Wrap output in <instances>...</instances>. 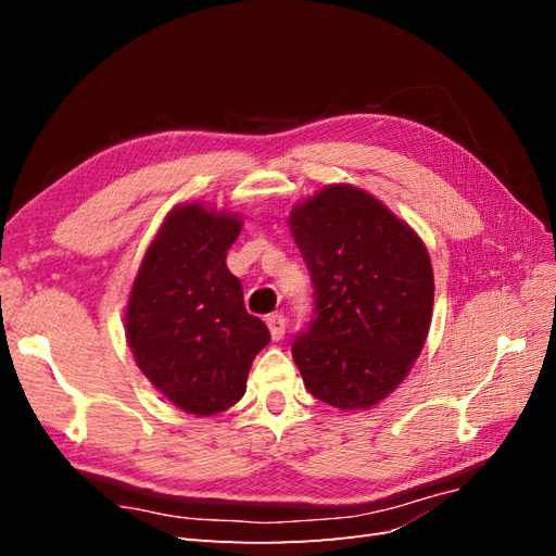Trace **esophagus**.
Listing matches in <instances>:
<instances>
[{"mask_svg":"<svg viewBox=\"0 0 556 556\" xmlns=\"http://www.w3.org/2000/svg\"><path fill=\"white\" fill-rule=\"evenodd\" d=\"M266 327H268V333H271V339L280 341L285 336V317L280 313L266 315Z\"/></svg>","mask_w":556,"mask_h":556,"instance_id":"esophagus-1","label":"esophagus"}]
</instances>
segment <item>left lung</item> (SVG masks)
<instances>
[{
  "mask_svg": "<svg viewBox=\"0 0 556 556\" xmlns=\"http://www.w3.org/2000/svg\"><path fill=\"white\" fill-rule=\"evenodd\" d=\"M288 225L315 288V317L292 357L308 392L368 410L410 374L433 313L425 241L380 199L350 182L292 206Z\"/></svg>",
  "mask_w": 556,
  "mask_h": 556,
  "instance_id": "8db88e82",
  "label": "left lung"
}]
</instances>
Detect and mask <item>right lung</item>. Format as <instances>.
<instances>
[{
	"instance_id": "right-lung-1",
	"label": "right lung",
	"mask_w": 556,
	"mask_h": 556,
	"mask_svg": "<svg viewBox=\"0 0 556 556\" xmlns=\"http://www.w3.org/2000/svg\"><path fill=\"white\" fill-rule=\"evenodd\" d=\"M239 213L182 201L150 241L125 306V336L141 374L180 410L211 417L245 394L252 359L268 343L227 268Z\"/></svg>"
}]
</instances>
